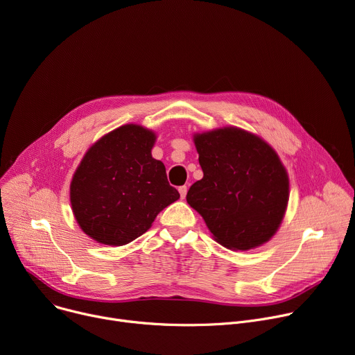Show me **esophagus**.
I'll return each instance as SVG.
<instances>
[{
	"mask_svg": "<svg viewBox=\"0 0 355 355\" xmlns=\"http://www.w3.org/2000/svg\"><path fill=\"white\" fill-rule=\"evenodd\" d=\"M179 193H180V198L184 199V198H186V193H187V186H180V187H179Z\"/></svg>",
	"mask_w": 355,
	"mask_h": 355,
	"instance_id": "obj_1",
	"label": "esophagus"
}]
</instances>
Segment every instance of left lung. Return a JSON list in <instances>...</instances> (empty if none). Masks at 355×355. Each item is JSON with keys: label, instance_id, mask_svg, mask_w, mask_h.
<instances>
[{"label": "left lung", "instance_id": "obj_1", "mask_svg": "<svg viewBox=\"0 0 355 355\" xmlns=\"http://www.w3.org/2000/svg\"><path fill=\"white\" fill-rule=\"evenodd\" d=\"M203 178L187 203L222 246L250 250L275 234L288 202V176L277 153L239 128L195 135Z\"/></svg>", "mask_w": 355, "mask_h": 355}]
</instances>
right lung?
Here are the masks:
<instances>
[{"label":"right lung","instance_id":"add662e5","mask_svg":"<svg viewBox=\"0 0 355 355\" xmlns=\"http://www.w3.org/2000/svg\"><path fill=\"white\" fill-rule=\"evenodd\" d=\"M156 136L123 125L89 148L71 182L75 219L89 237L123 246L142 236L160 210L180 195L165 165L152 157Z\"/></svg>","mask_w":355,"mask_h":355}]
</instances>
